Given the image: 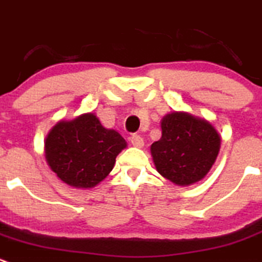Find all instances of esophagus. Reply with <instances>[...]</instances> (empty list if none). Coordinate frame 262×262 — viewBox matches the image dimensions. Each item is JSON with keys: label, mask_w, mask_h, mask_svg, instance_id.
<instances>
[{"label": "esophagus", "mask_w": 262, "mask_h": 262, "mask_svg": "<svg viewBox=\"0 0 262 262\" xmlns=\"http://www.w3.org/2000/svg\"><path fill=\"white\" fill-rule=\"evenodd\" d=\"M129 140H131V144H133L135 148H143L144 146V140L141 136L139 135H133L131 138H129Z\"/></svg>", "instance_id": "esophagus-1"}]
</instances>
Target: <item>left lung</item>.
Here are the masks:
<instances>
[{"label": "left lung", "instance_id": "8db88e82", "mask_svg": "<svg viewBox=\"0 0 262 262\" xmlns=\"http://www.w3.org/2000/svg\"><path fill=\"white\" fill-rule=\"evenodd\" d=\"M162 138L151 144L157 171L175 185L201 181L217 158L221 138L204 118L186 112H172L162 118Z\"/></svg>", "mask_w": 262, "mask_h": 262}]
</instances>
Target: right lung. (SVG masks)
Instances as JSON below:
<instances>
[{
    "instance_id": "right-lung-1",
    "label": "right lung",
    "mask_w": 262,
    "mask_h": 262,
    "mask_svg": "<svg viewBox=\"0 0 262 262\" xmlns=\"http://www.w3.org/2000/svg\"><path fill=\"white\" fill-rule=\"evenodd\" d=\"M126 146L116 129L105 128L94 113H84L72 121L61 119L50 129L45 157L63 183L90 189L111 173L117 156Z\"/></svg>"
}]
</instances>
